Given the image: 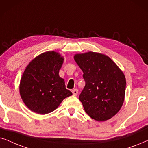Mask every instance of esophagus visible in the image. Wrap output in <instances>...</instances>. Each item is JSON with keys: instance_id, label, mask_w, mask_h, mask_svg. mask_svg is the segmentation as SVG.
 <instances>
[{"instance_id": "1", "label": "esophagus", "mask_w": 148, "mask_h": 148, "mask_svg": "<svg viewBox=\"0 0 148 148\" xmlns=\"http://www.w3.org/2000/svg\"><path fill=\"white\" fill-rule=\"evenodd\" d=\"M78 92V89H74V90H72V93H73V95H74V96L77 95Z\"/></svg>"}]
</instances>
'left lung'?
Instances as JSON below:
<instances>
[{"label":"left lung","mask_w":148,"mask_h":148,"mask_svg":"<svg viewBox=\"0 0 148 148\" xmlns=\"http://www.w3.org/2000/svg\"><path fill=\"white\" fill-rule=\"evenodd\" d=\"M74 59L83 72L85 86L79 96L91 119L106 121L115 116L125 100L126 78L119 66L106 55L78 53Z\"/></svg>","instance_id":"8db88e82"}]
</instances>
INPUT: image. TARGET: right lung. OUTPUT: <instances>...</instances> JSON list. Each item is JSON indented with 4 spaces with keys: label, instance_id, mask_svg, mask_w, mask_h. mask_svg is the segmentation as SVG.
<instances>
[{
    "label": "right lung",
    "instance_id": "right-lung-1",
    "mask_svg": "<svg viewBox=\"0 0 148 148\" xmlns=\"http://www.w3.org/2000/svg\"><path fill=\"white\" fill-rule=\"evenodd\" d=\"M64 57L56 51H47L36 56L27 65L21 76L19 92L31 111L46 114L58 108L72 92L66 88L59 75Z\"/></svg>",
    "mask_w": 148,
    "mask_h": 148
}]
</instances>
